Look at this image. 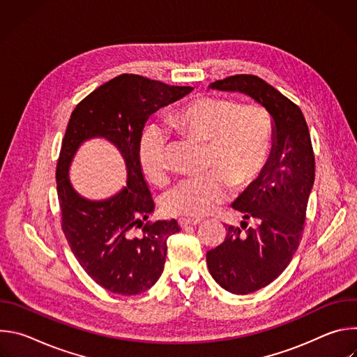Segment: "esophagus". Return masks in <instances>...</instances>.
<instances>
[{"mask_svg": "<svg viewBox=\"0 0 357 357\" xmlns=\"http://www.w3.org/2000/svg\"><path fill=\"white\" fill-rule=\"evenodd\" d=\"M200 223H202L200 219H179V226L182 229H188L190 226H197Z\"/></svg>", "mask_w": 357, "mask_h": 357, "instance_id": "1", "label": "esophagus"}]
</instances>
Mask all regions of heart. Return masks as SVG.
Returning <instances> with one entry per match:
<instances>
[{
    "label": "heart",
    "instance_id": "heart-1",
    "mask_svg": "<svg viewBox=\"0 0 357 357\" xmlns=\"http://www.w3.org/2000/svg\"><path fill=\"white\" fill-rule=\"evenodd\" d=\"M168 126L178 134L205 144L208 175L183 179L162 197L168 216L200 218L212 213L227 197L230 183L247 186L267 162L273 130L268 116L259 106H238L215 96L196 97L179 107ZM168 139L162 128L148 127L138 145V161L144 175L154 183L168 179Z\"/></svg>",
    "mask_w": 357,
    "mask_h": 357
}]
</instances>
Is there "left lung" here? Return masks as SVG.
Returning a JSON list of instances; mask_svg holds the SVG:
<instances>
[{"instance_id": "obj_1", "label": "left lung", "mask_w": 357, "mask_h": 357, "mask_svg": "<svg viewBox=\"0 0 357 357\" xmlns=\"http://www.w3.org/2000/svg\"><path fill=\"white\" fill-rule=\"evenodd\" d=\"M209 87L251 97L274 123L267 164L231 205L243 213L241 226H227L225 241L206 254L213 280L231 294L245 295L267 287L291 263L315 181V155L301 109L259 76L236 75ZM248 221L252 228L246 227Z\"/></svg>"}]
</instances>
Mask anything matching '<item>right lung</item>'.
I'll list each match as a JSON object with an SVG mask.
<instances>
[{"mask_svg":"<svg viewBox=\"0 0 357 357\" xmlns=\"http://www.w3.org/2000/svg\"><path fill=\"white\" fill-rule=\"evenodd\" d=\"M192 90L124 73L84 97L68 123L56 165L62 230L89 277L113 294H141L164 271L167 240L179 226L175 219L144 223L155 205L138 161V145L149 116ZM90 137L110 140L126 164L128 185L109 199H86L68 179L77 149ZM135 228L142 231L135 234Z\"/></svg>","mask_w":357,"mask_h":357,"instance_id":"1","label":"right lung"}]
</instances>
